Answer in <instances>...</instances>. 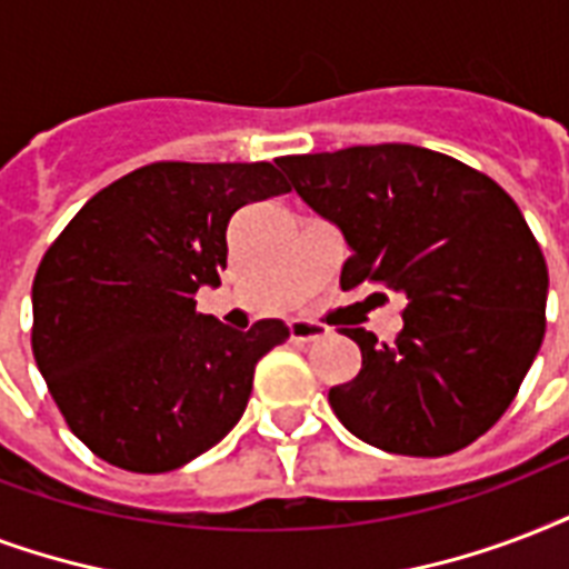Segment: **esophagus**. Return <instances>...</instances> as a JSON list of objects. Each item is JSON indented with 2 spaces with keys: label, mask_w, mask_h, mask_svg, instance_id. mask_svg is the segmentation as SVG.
I'll use <instances>...</instances> for the list:
<instances>
[{
  "label": "esophagus",
  "mask_w": 569,
  "mask_h": 569,
  "mask_svg": "<svg viewBox=\"0 0 569 569\" xmlns=\"http://www.w3.org/2000/svg\"><path fill=\"white\" fill-rule=\"evenodd\" d=\"M326 335H329V329L323 323H315V320H290V338L293 341L308 345V341H320Z\"/></svg>",
  "instance_id": "obj_1"
}]
</instances>
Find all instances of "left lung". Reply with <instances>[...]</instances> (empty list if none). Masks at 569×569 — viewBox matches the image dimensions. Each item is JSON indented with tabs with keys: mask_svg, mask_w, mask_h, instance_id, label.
Returning <instances> with one entry per match:
<instances>
[{
	"mask_svg": "<svg viewBox=\"0 0 569 569\" xmlns=\"http://www.w3.org/2000/svg\"><path fill=\"white\" fill-rule=\"evenodd\" d=\"M279 166L345 234L341 288L380 281L407 299L391 345L362 326L345 329L362 371L329 389L338 421L407 457H442L487 433L546 332L549 272L517 201L481 171L418 144H356Z\"/></svg>",
	"mask_w": 569,
	"mask_h": 569,
	"instance_id": "left-lung-1",
	"label": "left lung"
}]
</instances>
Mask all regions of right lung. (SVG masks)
Wrapping results in <instances>:
<instances>
[{"label": "right lung", "instance_id": "obj_1", "mask_svg": "<svg viewBox=\"0 0 569 569\" xmlns=\"http://www.w3.org/2000/svg\"><path fill=\"white\" fill-rule=\"evenodd\" d=\"M290 192L272 162H151L88 198L32 284V350L56 407L91 451L127 472H171L246 412L254 365L288 341L198 315L219 284L228 222Z\"/></svg>", "mask_w": 569, "mask_h": 569}]
</instances>
